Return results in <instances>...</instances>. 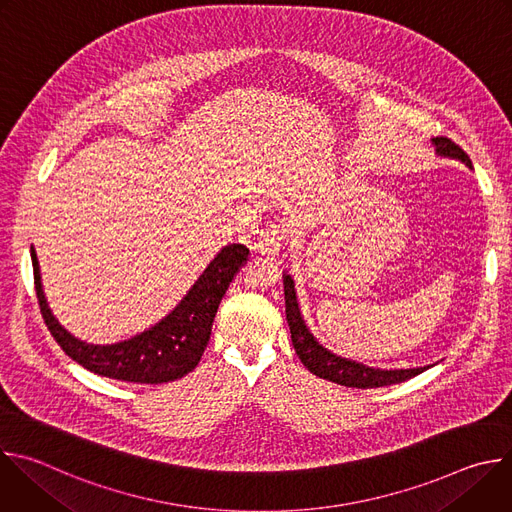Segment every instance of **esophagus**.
<instances>
[{"mask_svg":"<svg viewBox=\"0 0 512 512\" xmlns=\"http://www.w3.org/2000/svg\"><path fill=\"white\" fill-rule=\"evenodd\" d=\"M285 237H287V227H285V223L273 221V223H269V225L261 231V237H259V241H257L255 247H257L261 253L279 255Z\"/></svg>","mask_w":512,"mask_h":512,"instance_id":"34e87169","label":"esophagus"}]
</instances>
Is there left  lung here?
Listing matches in <instances>:
<instances>
[{
	"label": "left lung",
	"mask_w": 512,
	"mask_h": 512,
	"mask_svg": "<svg viewBox=\"0 0 512 512\" xmlns=\"http://www.w3.org/2000/svg\"><path fill=\"white\" fill-rule=\"evenodd\" d=\"M433 143H435V152L440 156L460 160L472 168L468 154L450 137H433ZM283 291H285V316H287V324H289V332H291V342H294L296 354L304 362V367L310 373H314L316 377L332 381L336 385H344V387L375 389V387L403 383V381L429 369V367H419V369L383 371V369L364 367V364H360V362L336 356L334 352L324 348L314 338V334L308 330V326L302 318L300 306H298L294 279H291V275H287V273L283 275Z\"/></svg>",
	"instance_id": "1"
}]
</instances>
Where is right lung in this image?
Listing matches in <instances>:
<instances>
[{
	"mask_svg": "<svg viewBox=\"0 0 512 512\" xmlns=\"http://www.w3.org/2000/svg\"><path fill=\"white\" fill-rule=\"evenodd\" d=\"M30 255L40 312L58 346L95 375L127 383L160 385L182 379L196 369L210 340L218 304L227 294L237 271L247 263L249 249L239 243L227 245L210 261L184 300L164 320L129 340L105 346L87 344L58 324L44 298L34 247L30 249Z\"/></svg>",
	"mask_w": 512,
	"mask_h": 512,
	"instance_id": "right-lung-1",
	"label": "right lung"
}]
</instances>
